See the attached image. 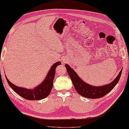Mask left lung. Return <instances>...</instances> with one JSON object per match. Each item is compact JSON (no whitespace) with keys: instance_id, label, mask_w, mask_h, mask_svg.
Returning a JSON list of instances; mask_svg holds the SVG:
<instances>
[{"instance_id":"1","label":"left lung","mask_w":129,"mask_h":129,"mask_svg":"<svg viewBox=\"0 0 129 129\" xmlns=\"http://www.w3.org/2000/svg\"><path fill=\"white\" fill-rule=\"evenodd\" d=\"M65 67L77 92L83 97L92 99L101 98L112 90L119 81L122 71V69L117 77L109 84L102 86H94L83 81L69 65L65 64Z\"/></svg>"}]
</instances>
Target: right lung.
Here are the masks:
<instances>
[{"label":"right lung","instance_id":"add662e5","mask_svg":"<svg viewBox=\"0 0 129 129\" xmlns=\"http://www.w3.org/2000/svg\"><path fill=\"white\" fill-rule=\"evenodd\" d=\"M61 62L57 61L52 65L46 77L41 84L34 89H27L26 88L19 87L9 81L6 75L7 82L14 91L20 96L28 100H40L47 97L51 91L53 87V81L55 75L56 68L61 65Z\"/></svg>","mask_w":129,"mask_h":129}]
</instances>
